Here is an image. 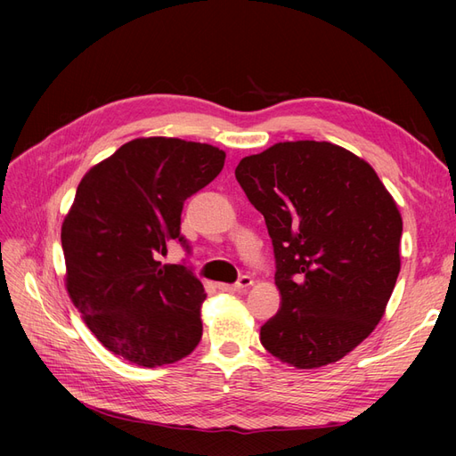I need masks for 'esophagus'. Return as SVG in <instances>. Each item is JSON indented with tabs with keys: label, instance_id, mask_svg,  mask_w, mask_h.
<instances>
[{
	"label": "esophagus",
	"instance_id": "34e87169",
	"mask_svg": "<svg viewBox=\"0 0 456 456\" xmlns=\"http://www.w3.org/2000/svg\"><path fill=\"white\" fill-rule=\"evenodd\" d=\"M251 285H253L251 275H241V278L232 285L218 283V289H220V291H226V293H236V291H243V289H249Z\"/></svg>",
	"mask_w": 456,
	"mask_h": 456
}]
</instances>
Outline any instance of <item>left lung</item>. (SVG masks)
I'll list each match as a JSON object with an SVG mask.
<instances>
[{"instance_id":"1","label":"left lung","mask_w":456,"mask_h":456,"mask_svg":"<svg viewBox=\"0 0 456 456\" xmlns=\"http://www.w3.org/2000/svg\"><path fill=\"white\" fill-rule=\"evenodd\" d=\"M236 178L265 215L281 308L260 342L281 362H338L384 315L403 223L375 169L330 142H280L247 156Z\"/></svg>"}]
</instances>
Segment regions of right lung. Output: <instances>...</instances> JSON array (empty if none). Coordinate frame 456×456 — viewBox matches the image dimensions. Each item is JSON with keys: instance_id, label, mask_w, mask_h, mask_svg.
I'll return each instance as SVG.
<instances>
[{"instance_id": "right-lung-1", "label": "right lung", "mask_w": 456, "mask_h": 456, "mask_svg": "<svg viewBox=\"0 0 456 456\" xmlns=\"http://www.w3.org/2000/svg\"><path fill=\"white\" fill-rule=\"evenodd\" d=\"M226 154L181 139H134L81 178L62 223L66 289L104 348L142 367L183 360L201 340L205 289L184 265H161L184 201Z\"/></svg>"}]
</instances>
